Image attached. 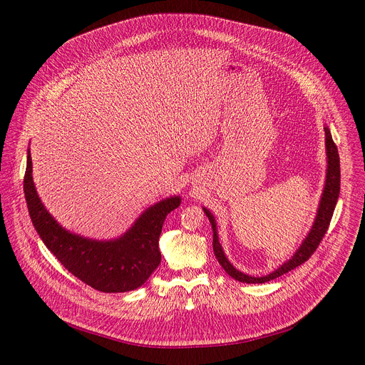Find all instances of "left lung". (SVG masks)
I'll use <instances>...</instances> for the list:
<instances>
[{
	"instance_id": "left-lung-1",
	"label": "left lung",
	"mask_w": 365,
	"mask_h": 365,
	"mask_svg": "<svg viewBox=\"0 0 365 365\" xmlns=\"http://www.w3.org/2000/svg\"><path fill=\"white\" fill-rule=\"evenodd\" d=\"M325 135H327V154H328V170H327V183H325V189L322 193V199L319 203V210H318V215L317 220L314 222V227H312L309 235L304 238V241L302 242V245L299 247V250L296 251V254L286 262L282 267H279L276 272L263 276V277H252L248 274H244L241 272H238L230 262L227 259L222 247L218 241V235H217V224L215 220L212 217V214L203 207V212L206 214V217L210 218V222L212 225V231H214V240H212V245H214V252L215 257L218 259V263L222 266V269L235 280L242 282V283H266L270 280L277 279L279 276H283L284 273L292 272L293 269L299 267L300 264H303L304 262L310 258V255L317 251V248L319 247L322 238L325 237L332 215H334V210L335 205L339 196V186H341V169H339V154H338V148L336 144L332 140L331 131L329 128L325 127Z\"/></svg>"
}]
</instances>
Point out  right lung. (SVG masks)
<instances>
[{"mask_svg": "<svg viewBox=\"0 0 365 365\" xmlns=\"http://www.w3.org/2000/svg\"><path fill=\"white\" fill-rule=\"evenodd\" d=\"M31 172L29 151L24 196L31 222L44 245L75 277L99 292L120 293L140 287L159 267V237L168 214L180 205L179 196L148 207L121 238L95 241L71 234L51 218L37 196Z\"/></svg>", "mask_w": 365, "mask_h": 365, "instance_id": "right-lung-1", "label": "right lung"}]
</instances>
